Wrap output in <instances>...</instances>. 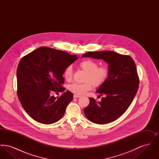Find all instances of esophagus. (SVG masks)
Listing matches in <instances>:
<instances>
[{"mask_svg": "<svg viewBox=\"0 0 159 159\" xmlns=\"http://www.w3.org/2000/svg\"><path fill=\"white\" fill-rule=\"evenodd\" d=\"M73 97H74V98H79V97H80V95H76V94H74Z\"/></svg>", "mask_w": 159, "mask_h": 159, "instance_id": "obj_1", "label": "esophagus"}]
</instances>
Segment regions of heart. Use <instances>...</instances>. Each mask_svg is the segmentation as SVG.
<instances>
[{"instance_id": "b5f03b06", "label": "heart", "mask_w": 159, "mask_h": 159, "mask_svg": "<svg viewBox=\"0 0 159 159\" xmlns=\"http://www.w3.org/2000/svg\"><path fill=\"white\" fill-rule=\"evenodd\" d=\"M79 66L86 72L83 83H73L68 86V90L76 95H82L86 91L91 90L92 83L96 87H99L106 82L109 76V69L106 66H98L95 61L86 59L81 61ZM73 70L71 66H67L64 71V77L67 81L71 80Z\"/></svg>"}]
</instances>
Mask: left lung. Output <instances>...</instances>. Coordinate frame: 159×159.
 I'll use <instances>...</instances> for the list:
<instances>
[{
  "label": "left lung",
  "mask_w": 159,
  "mask_h": 159,
  "mask_svg": "<svg viewBox=\"0 0 159 159\" xmlns=\"http://www.w3.org/2000/svg\"><path fill=\"white\" fill-rule=\"evenodd\" d=\"M82 57L104 60L109 64L110 71L108 79L97 90L100 96L104 95L101 101L89 98L84 113L97 124L116 120L127 110L138 89L139 79L134 61L129 55L110 51L88 52Z\"/></svg>",
  "instance_id": "left-lung-1"
}]
</instances>
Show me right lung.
<instances>
[{
    "label": "right lung",
    "instance_id": "right-lung-1",
    "mask_svg": "<svg viewBox=\"0 0 159 159\" xmlns=\"http://www.w3.org/2000/svg\"><path fill=\"white\" fill-rule=\"evenodd\" d=\"M77 58L76 55L45 46L21 58L16 70L17 95L33 119L49 125L62 118L73 95L69 91L60 97L50 93L65 91L64 71Z\"/></svg>",
    "mask_w": 159,
    "mask_h": 159
}]
</instances>
